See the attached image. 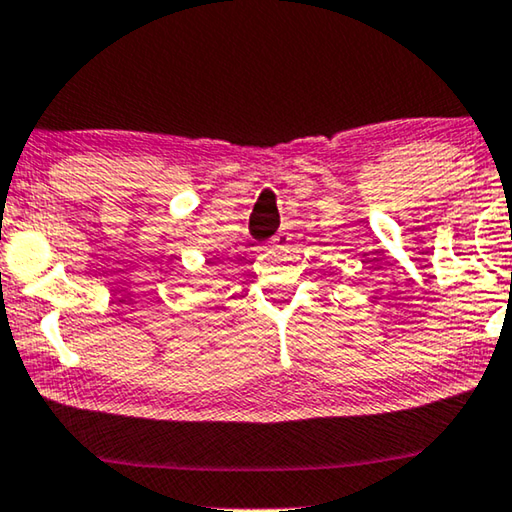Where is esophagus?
<instances>
[{
  "label": "esophagus",
  "instance_id": "1",
  "mask_svg": "<svg viewBox=\"0 0 512 512\" xmlns=\"http://www.w3.org/2000/svg\"><path fill=\"white\" fill-rule=\"evenodd\" d=\"M287 246H289V234L287 232H278L269 243H266L264 248L269 250V253H280V250H285Z\"/></svg>",
  "mask_w": 512,
  "mask_h": 512
}]
</instances>
